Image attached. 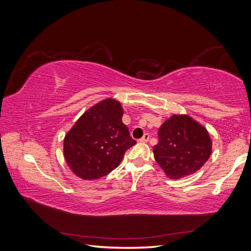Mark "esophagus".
Wrapping results in <instances>:
<instances>
[{"label":"esophagus","instance_id":"34e87169","mask_svg":"<svg viewBox=\"0 0 251 251\" xmlns=\"http://www.w3.org/2000/svg\"><path fill=\"white\" fill-rule=\"evenodd\" d=\"M149 139H150V135L148 134V133H146L144 134L142 137H141V139H140V141L141 142H147V141H149Z\"/></svg>","mask_w":251,"mask_h":251}]
</instances>
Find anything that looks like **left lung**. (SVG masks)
<instances>
[{
	"label": "left lung",
	"instance_id": "8db88e82",
	"mask_svg": "<svg viewBox=\"0 0 251 251\" xmlns=\"http://www.w3.org/2000/svg\"><path fill=\"white\" fill-rule=\"evenodd\" d=\"M154 147L157 163L171 179H180L200 170L211 154L206 128L187 115H173L158 130Z\"/></svg>",
	"mask_w": 251,
	"mask_h": 251
}]
</instances>
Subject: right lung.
Listing matches in <instances>:
<instances>
[{
    "mask_svg": "<svg viewBox=\"0 0 251 251\" xmlns=\"http://www.w3.org/2000/svg\"><path fill=\"white\" fill-rule=\"evenodd\" d=\"M118 101L105 100L88 110L68 132L64 156L72 172L81 179L107 176L136 144L123 123Z\"/></svg>",
    "mask_w": 251,
    "mask_h": 251,
    "instance_id": "obj_1",
    "label": "right lung"
}]
</instances>
